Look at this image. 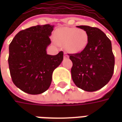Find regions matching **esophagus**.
I'll return each mask as SVG.
<instances>
[{
  "label": "esophagus",
  "instance_id": "1",
  "mask_svg": "<svg viewBox=\"0 0 122 122\" xmlns=\"http://www.w3.org/2000/svg\"><path fill=\"white\" fill-rule=\"evenodd\" d=\"M64 58H69V56L66 53H65L64 54Z\"/></svg>",
  "mask_w": 122,
  "mask_h": 122
}]
</instances>
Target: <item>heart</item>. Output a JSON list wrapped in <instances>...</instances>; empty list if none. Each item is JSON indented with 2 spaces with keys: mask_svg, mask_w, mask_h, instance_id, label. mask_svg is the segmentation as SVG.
<instances>
[{
  "mask_svg": "<svg viewBox=\"0 0 122 122\" xmlns=\"http://www.w3.org/2000/svg\"><path fill=\"white\" fill-rule=\"evenodd\" d=\"M54 40L59 45L65 46L67 51L76 53L81 52L87 46L89 35L83 29L63 27L56 30Z\"/></svg>",
  "mask_w": 122,
  "mask_h": 122,
  "instance_id": "1",
  "label": "heart"
}]
</instances>
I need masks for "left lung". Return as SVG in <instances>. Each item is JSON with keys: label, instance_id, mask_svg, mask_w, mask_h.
I'll return each instance as SVG.
<instances>
[{"label": "left lung", "instance_id": "1", "mask_svg": "<svg viewBox=\"0 0 122 122\" xmlns=\"http://www.w3.org/2000/svg\"><path fill=\"white\" fill-rule=\"evenodd\" d=\"M76 27L87 31L89 41L81 52L69 54L72 62V78L78 87L86 92H95L108 84L113 75L114 56L111 41L98 28Z\"/></svg>", "mask_w": 122, "mask_h": 122}]
</instances>
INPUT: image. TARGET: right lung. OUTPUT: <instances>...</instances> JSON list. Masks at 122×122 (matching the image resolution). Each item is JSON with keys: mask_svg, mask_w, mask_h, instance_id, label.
<instances>
[{"mask_svg": "<svg viewBox=\"0 0 122 122\" xmlns=\"http://www.w3.org/2000/svg\"><path fill=\"white\" fill-rule=\"evenodd\" d=\"M53 25H36L21 30L9 46L8 65L12 82L23 92L42 93L50 86L53 71L61 63L63 52L47 54Z\"/></svg>", "mask_w": 122, "mask_h": 122, "instance_id": "1", "label": "right lung"}]
</instances>
